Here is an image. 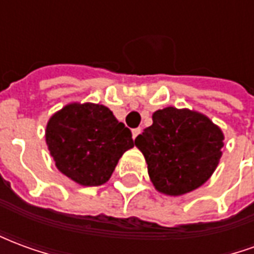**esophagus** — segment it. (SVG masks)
Returning a JSON list of instances; mask_svg holds the SVG:
<instances>
[{
	"label": "esophagus",
	"mask_w": 254,
	"mask_h": 254,
	"mask_svg": "<svg viewBox=\"0 0 254 254\" xmlns=\"http://www.w3.org/2000/svg\"><path fill=\"white\" fill-rule=\"evenodd\" d=\"M140 132H141V129L140 127H136V129H133L132 130V134H133V138H136L140 134Z\"/></svg>",
	"instance_id": "34e87169"
}]
</instances>
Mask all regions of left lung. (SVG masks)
<instances>
[{
	"instance_id": "left-lung-1",
	"label": "left lung",
	"mask_w": 254,
	"mask_h": 254,
	"mask_svg": "<svg viewBox=\"0 0 254 254\" xmlns=\"http://www.w3.org/2000/svg\"><path fill=\"white\" fill-rule=\"evenodd\" d=\"M152 121L134 144L145 158L154 187L181 196L207 182L222 156L220 127L204 114L176 107L155 111Z\"/></svg>"
}]
</instances>
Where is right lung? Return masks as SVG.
Segmentation results:
<instances>
[{"label": "right lung", "instance_id": "1", "mask_svg": "<svg viewBox=\"0 0 254 254\" xmlns=\"http://www.w3.org/2000/svg\"><path fill=\"white\" fill-rule=\"evenodd\" d=\"M46 144L63 174L83 187H99L134 141L106 106L70 103L47 122Z\"/></svg>", "mask_w": 254, "mask_h": 254}]
</instances>
